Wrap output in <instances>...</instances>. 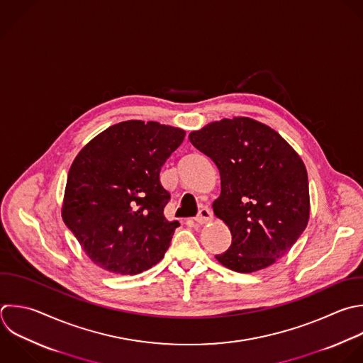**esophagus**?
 Wrapping results in <instances>:
<instances>
[{
	"label": "esophagus",
	"instance_id": "34e87169",
	"mask_svg": "<svg viewBox=\"0 0 363 363\" xmlns=\"http://www.w3.org/2000/svg\"><path fill=\"white\" fill-rule=\"evenodd\" d=\"M211 218H213L211 210H210L208 207H203V208L199 211V214H197V217H196L194 220H196L199 224H204V223H208Z\"/></svg>",
	"mask_w": 363,
	"mask_h": 363
}]
</instances>
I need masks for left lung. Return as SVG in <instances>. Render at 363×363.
<instances>
[{"instance_id": "8db88e82", "label": "left lung", "mask_w": 363, "mask_h": 363, "mask_svg": "<svg viewBox=\"0 0 363 363\" xmlns=\"http://www.w3.org/2000/svg\"><path fill=\"white\" fill-rule=\"evenodd\" d=\"M218 167L214 214L230 228V248L216 255L235 272L272 265L296 242L309 220L303 162L269 126L250 118L211 122L189 135Z\"/></svg>"}]
</instances>
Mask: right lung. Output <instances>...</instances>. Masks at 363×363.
<instances>
[{"label":"right lung","instance_id":"right-lung-1","mask_svg":"<svg viewBox=\"0 0 363 363\" xmlns=\"http://www.w3.org/2000/svg\"><path fill=\"white\" fill-rule=\"evenodd\" d=\"M184 136L179 128L126 121L99 133L75 157L62 218L98 267L135 275L164 257L180 224L164 217L170 193L159 176Z\"/></svg>","mask_w":363,"mask_h":363}]
</instances>
